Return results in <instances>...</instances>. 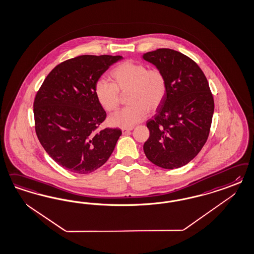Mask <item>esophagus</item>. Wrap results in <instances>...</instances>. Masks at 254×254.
Listing matches in <instances>:
<instances>
[{"instance_id": "34e87169", "label": "esophagus", "mask_w": 254, "mask_h": 254, "mask_svg": "<svg viewBox=\"0 0 254 254\" xmlns=\"http://www.w3.org/2000/svg\"><path fill=\"white\" fill-rule=\"evenodd\" d=\"M131 130H132L131 128H123V129H122V131H123V134H126V133L130 132Z\"/></svg>"}]
</instances>
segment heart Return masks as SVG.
Listing matches in <instances>:
<instances>
[{"label": "heart", "instance_id": "b5f03b06", "mask_svg": "<svg viewBox=\"0 0 254 254\" xmlns=\"http://www.w3.org/2000/svg\"><path fill=\"white\" fill-rule=\"evenodd\" d=\"M112 84L100 79L94 85V94L100 106L108 112L115 111L121 103V93L128 92L130 105L112 115L108 123L114 127L131 128L142 122L147 112H154L163 104L167 93V79L158 68L133 61H125L111 70Z\"/></svg>", "mask_w": 254, "mask_h": 254}]
</instances>
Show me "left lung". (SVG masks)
<instances>
[{"mask_svg": "<svg viewBox=\"0 0 254 254\" xmlns=\"http://www.w3.org/2000/svg\"><path fill=\"white\" fill-rule=\"evenodd\" d=\"M143 59L162 70L167 79L163 104L147 122L144 144L147 159L165 169L190 163L207 140L214 100L205 74L190 58L170 49L147 52Z\"/></svg>", "mask_w": 254, "mask_h": 254, "instance_id": "obj_1", "label": "left lung"}]
</instances>
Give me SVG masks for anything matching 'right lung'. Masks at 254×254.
<instances>
[{"mask_svg": "<svg viewBox=\"0 0 254 254\" xmlns=\"http://www.w3.org/2000/svg\"><path fill=\"white\" fill-rule=\"evenodd\" d=\"M122 59L82 55L67 60L48 74L36 93V135L47 153L70 172L89 174L98 169L122 135L119 128L96 131L107 113L94 94L101 75Z\"/></svg>", "mask_w": 254, "mask_h": 254, "instance_id": "1", "label": "right lung"}]
</instances>
